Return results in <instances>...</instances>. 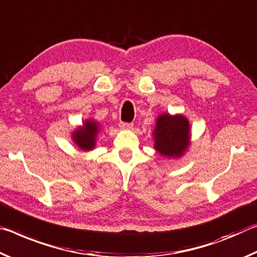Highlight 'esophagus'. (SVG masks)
Listing matches in <instances>:
<instances>
[{"mask_svg": "<svg viewBox=\"0 0 257 257\" xmlns=\"http://www.w3.org/2000/svg\"><path fill=\"white\" fill-rule=\"evenodd\" d=\"M132 126H133V124L125 123V121H120V123H119V128L120 130H130V128H132Z\"/></svg>", "mask_w": 257, "mask_h": 257, "instance_id": "1", "label": "esophagus"}]
</instances>
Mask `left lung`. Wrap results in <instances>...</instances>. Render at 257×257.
<instances>
[{
    "mask_svg": "<svg viewBox=\"0 0 257 257\" xmlns=\"http://www.w3.org/2000/svg\"><path fill=\"white\" fill-rule=\"evenodd\" d=\"M155 149L162 156L178 158L183 155L190 145V125L183 115L172 116L162 113L154 128Z\"/></svg>",
    "mask_w": 257,
    "mask_h": 257,
    "instance_id": "8db88e82",
    "label": "left lung"
}]
</instances>
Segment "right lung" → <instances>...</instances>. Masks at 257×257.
Returning <instances> with one entry per match:
<instances>
[{"instance_id":"right-lung-1","label":"right lung","mask_w":257,"mask_h":257,"mask_svg":"<svg viewBox=\"0 0 257 257\" xmlns=\"http://www.w3.org/2000/svg\"><path fill=\"white\" fill-rule=\"evenodd\" d=\"M99 124L95 120H84L82 126H79L71 133L73 141L79 149L83 151H90L95 148L96 136L99 133Z\"/></svg>"}]
</instances>
